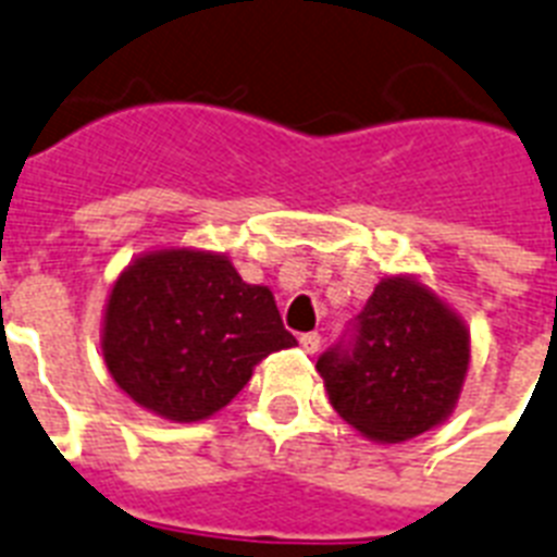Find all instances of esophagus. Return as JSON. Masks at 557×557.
<instances>
[{
	"label": "esophagus",
	"instance_id": "34e87169",
	"mask_svg": "<svg viewBox=\"0 0 557 557\" xmlns=\"http://www.w3.org/2000/svg\"><path fill=\"white\" fill-rule=\"evenodd\" d=\"M300 346H302V351H309V355H314V351L320 349V334L318 332L300 334Z\"/></svg>",
	"mask_w": 557,
	"mask_h": 557
}]
</instances>
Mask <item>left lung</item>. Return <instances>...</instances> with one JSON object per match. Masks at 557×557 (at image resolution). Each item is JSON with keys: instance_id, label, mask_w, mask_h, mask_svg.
Segmentation results:
<instances>
[{"instance_id": "1", "label": "left lung", "mask_w": 557, "mask_h": 557, "mask_svg": "<svg viewBox=\"0 0 557 557\" xmlns=\"http://www.w3.org/2000/svg\"><path fill=\"white\" fill-rule=\"evenodd\" d=\"M469 360L467 320L418 274H388L357 314L355 349L325 351L318 372L355 432L404 443L455 411Z\"/></svg>"}]
</instances>
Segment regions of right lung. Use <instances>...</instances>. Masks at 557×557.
<instances>
[{
  "instance_id": "1",
  "label": "right lung",
  "mask_w": 557,
  "mask_h": 557,
  "mask_svg": "<svg viewBox=\"0 0 557 557\" xmlns=\"http://www.w3.org/2000/svg\"><path fill=\"white\" fill-rule=\"evenodd\" d=\"M99 343L116 386L171 423L216 414L260 360L297 346L269 286L246 283L232 257L191 246L151 248L120 271Z\"/></svg>"
}]
</instances>
